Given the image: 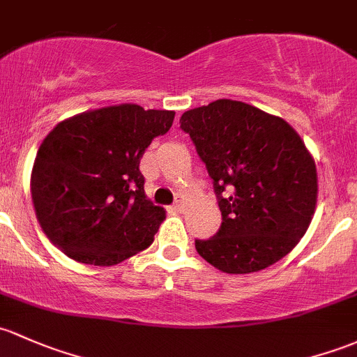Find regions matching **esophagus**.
<instances>
[{
    "instance_id": "obj_1",
    "label": "esophagus",
    "mask_w": 357,
    "mask_h": 357,
    "mask_svg": "<svg viewBox=\"0 0 357 357\" xmlns=\"http://www.w3.org/2000/svg\"><path fill=\"white\" fill-rule=\"evenodd\" d=\"M183 208H185V202H183V198H178L176 204L172 205V210H176V212H183Z\"/></svg>"
}]
</instances>
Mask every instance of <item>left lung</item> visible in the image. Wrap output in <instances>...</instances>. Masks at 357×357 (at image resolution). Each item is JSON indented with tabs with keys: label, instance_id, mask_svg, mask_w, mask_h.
Listing matches in <instances>:
<instances>
[{
	"label": "left lung",
	"instance_id": "8db88e82",
	"mask_svg": "<svg viewBox=\"0 0 357 357\" xmlns=\"http://www.w3.org/2000/svg\"><path fill=\"white\" fill-rule=\"evenodd\" d=\"M179 123L222 213L215 236L195 239L198 255L226 273L258 272L286 257L317 207V167L301 137L279 116L231 99L183 112Z\"/></svg>",
	"mask_w": 357,
	"mask_h": 357
}]
</instances>
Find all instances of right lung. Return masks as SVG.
<instances>
[{
	"instance_id": "1",
	"label": "right lung",
	"mask_w": 357,
	"mask_h": 357,
	"mask_svg": "<svg viewBox=\"0 0 357 357\" xmlns=\"http://www.w3.org/2000/svg\"><path fill=\"white\" fill-rule=\"evenodd\" d=\"M174 111L121 104L58 123L30 178L44 234L80 264L111 267L152 245L166 210L147 200L140 159Z\"/></svg>"
}]
</instances>
